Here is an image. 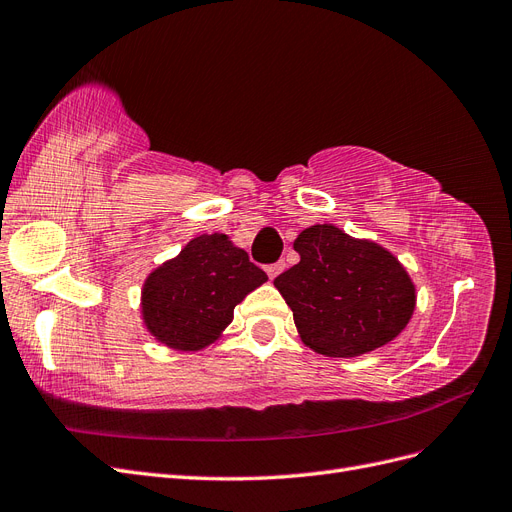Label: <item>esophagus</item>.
Masks as SVG:
<instances>
[{
  "instance_id": "obj_1",
  "label": "esophagus",
  "mask_w": 512,
  "mask_h": 512,
  "mask_svg": "<svg viewBox=\"0 0 512 512\" xmlns=\"http://www.w3.org/2000/svg\"><path fill=\"white\" fill-rule=\"evenodd\" d=\"M284 267H286V264L284 262H273V264H267V267H264V271H267V275L271 277V279H275L281 271H284Z\"/></svg>"
}]
</instances>
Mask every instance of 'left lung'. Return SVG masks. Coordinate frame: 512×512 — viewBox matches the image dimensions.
I'll return each mask as SVG.
<instances>
[{
	"instance_id": "left-lung-1",
	"label": "left lung",
	"mask_w": 512,
	"mask_h": 512,
	"mask_svg": "<svg viewBox=\"0 0 512 512\" xmlns=\"http://www.w3.org/2000/svg\"><path fill=\"white\" fill-rule=\"evenodd\" d=\"M301 262L275 277L307 347L356 358L396 339L415 309V286L398 258L332 224L296 237Z\"/></svg>"
}]
</instances>
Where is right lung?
<instances>
[{
	"mask_svg": "<svg viewBox=\"0 0 512 512\" xmlns=\"http://www.w3.org/2000/svg\"><path fill=\"white\" fill-rule=\"evenodd\" d=\"M267 273L226 235H201L161 267L142 292L144 324L171 349L197 351L233 322L235 307L267 281Z\"/></svg>",
	"mask_w": 512,
	"mask_h": 512,
	"instance_id": "obj_1",
	"label": "right lung"
}]
</instances>
